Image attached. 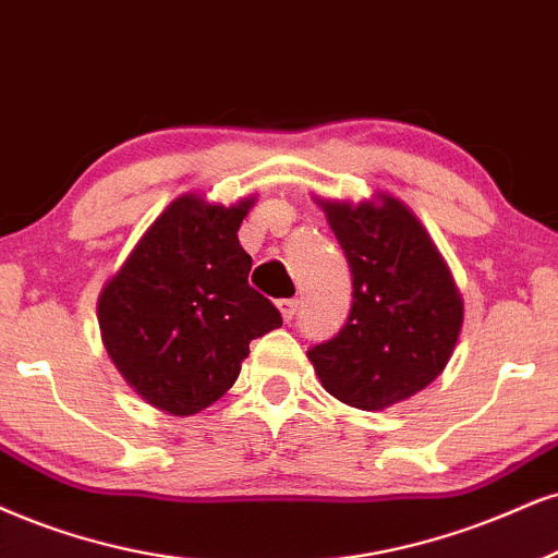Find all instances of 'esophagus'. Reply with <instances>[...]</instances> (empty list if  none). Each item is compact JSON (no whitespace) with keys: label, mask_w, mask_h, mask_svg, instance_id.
Returning <instances> with one entry per match:
<instances>
[{"label":"esophagus","mask_w":558,"mask_h":558,"mask_svg":"<svg viewBox=\"0 0 558 558\" xmlns=\"http://www.w3.org/2000/svg\"><path fill=\"white\" fill-rule=\"evenodd\" d=\"M277 307H279L281 318L290 323L294 318V313H298V300H279Z\"/></svg>","instance_id":"obj_1"}]
</instances>
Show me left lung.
<instances>
[{
  "label": "left lung",
  "mask_w": 558,
  "mask_h": 558,
  "mask_svg": "<svg viewBox=\"0 0 558 558\" xmlns=\"http://www.w3.org/2000/svg\"><path fill=\"white\" fill-rule=\"evenodd\" d=\"M315 202L352 268L354 300L341 331L307 349V360L341 403L383 411L447 367L463 328V298L435 240L396 196Z\"/></svg>",
  "instance_id": "obj_1"
}]
</instances>
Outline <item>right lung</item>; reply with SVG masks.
<instances>
[{
  "mask_svg": "<svg viewBox=\"0 0 558 558\" xmlns=\"http://www.w3.org/2000/svg\"><path fill=\"white\" fill-rule=\"evenodd\" d=\"M253 202L178 196L102 287V347L129 388L165 414L194 416L219 401L247 343L281 326L271 300L247 284L253 260L238 230Z\"/></svg>",
  "mask_w": 558,
  "mask_h": 558,
  "instance_id": "obj_1",
  "label": "right lung"
}]
</instances>
